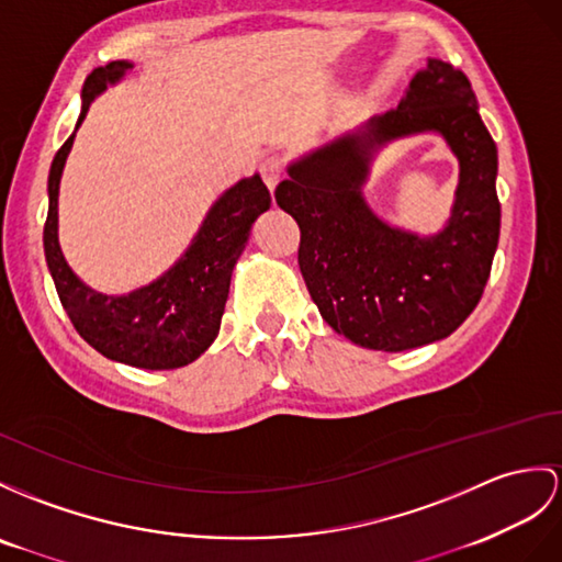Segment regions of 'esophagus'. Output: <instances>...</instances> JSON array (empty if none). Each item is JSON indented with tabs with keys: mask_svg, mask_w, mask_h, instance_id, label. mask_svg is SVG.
Listing matches in <instances>:
<instances>
[{
	"mask_svg": "<svg viewBox=\"0 0 562 562\" xmlns=\"http://www.w3.org/2000/svg\"><path fill=\"white\" fill-rule=\"evenodd\" d=\"M259 173H262L265 183L269 190H273L279 186L281 176H283V164L279 157H267L262 164H259Z\"/></svg>",
	"mask_w": 562,
	"mask_h": 562,
	"instance_id": "esophagus-1",
	"label": "esophagus"
}]
</instances>
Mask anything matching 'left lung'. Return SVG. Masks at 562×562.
I'll return each instance as SVG.
<instances>
[{
	"mask_svg": "<svg viewBox=\"0 0 562 562\" xmlns=\"http://www.w3.org/2000/svg\"><path fill=\"white\" fill-rule=\"evenodd\" d=\"M441 134L461 173L447 226L434 237L391 227L361 193L378 149ZM498 149L468 76L427 59L398 106L289 164L277 202L300 226L297 265L324 322L355 346L384 352L450 336L470 317L498 248Z\"/></svg>",
	"mask_w": 562,
	"mask_h": 562,
	"instance_id": "8db88e82",
	"label": "left lung"
}]
</instances>
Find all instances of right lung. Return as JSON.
<instances>
[{
    "label": "right lung",
    "mask_w": 562,
    "mask_h": 562,
    "mask_svg": "<svg viewBox=\"0 0 562 562\" xmlns=\"http://www.w3.org/2000/svg\"><path fill=\"white\" fill-rule=\"evenodd\" d=\"M131 68L133 61L119 59L94 68L86 78L76 131L86 121L94 98L116 86ZM76 131L52 161L43 234L47 267L68 319L83 340L114 362L140 369H176L195 362L214 344L231 273L257 216L269 210L267 186L259 173L240 178L212 204L193 243L169 271L126 295H104L76 277L59 245V183Z\"/></svg>",
    "instance_id": "1"
}]
</instances>
